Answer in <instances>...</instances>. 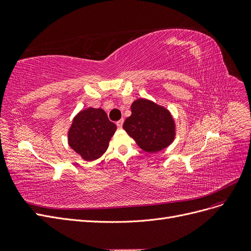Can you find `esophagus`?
I'll list each match as a JSON object with an SVG mask.
<instances>
[{"label": "esophagus", "instance_id": "34e87169", "mask_svg": "<svg viewBox=\"0 0 251 251\" xmlns=\"http://www.w3.org/2000/svg\"><path fill=\"white\" fill-rule=\"evenodd\" d=\"M116 125H117V127H118V128H123V125H124V120H123V119H121V120L117 121V123H116Z\"/></svg>", "mask_w": 251, "mask_h": 251}]
</instances>
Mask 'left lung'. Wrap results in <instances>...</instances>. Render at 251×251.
<instances>
[{
	"mask_svg": "<svg viewBox=\"0 0 251 251\" xmlns=\"http://www.w3.org/2000/svg\"><path fill=\"white\" fill-rule=\"evenodd\" d=\"M132 115L124 124L125 131L148 153H157L170 147L176 138V124L169 109L146 98H137Z\"/></svg>",
	"mask_w": 251,
	"mask_h": 251,
	"instance_id": "obj_1",
	"label": "left lung"
}]
</instances>
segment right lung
I'll return each instance as SVG.
<instances>
[{
	"label": "right lung",
	"mask_w": 251,
	"mask_h": 251,
	"mask_svg": "<svg viewBox=\"0 0 251 251\" xmlns=\"http://www.w3.org/2000/svg\"><path fill=\"white\" fill-rule=\"evenodd\" d=\"M116 128L101 108L90 107L74 116L68 130V144L83 160L94 161L108 150Z\"/></svg>",
	"instance_id": "add662e5"
}]
</instances>
